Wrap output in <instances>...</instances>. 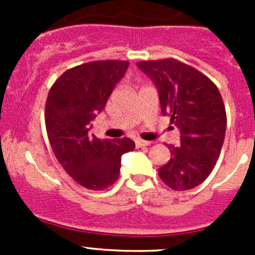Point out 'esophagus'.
I'll return each instance as SVG.
<instances>
[{
	"label": "esophagus",
	"instance_id": "obj_1",
	"mask_svg": "<svg viewBox=\"0 0 255 255\" xmlns=\"http://www.w3.org/2000/svg\"><path fill=\"white\" fill-rule=\"evenodd\" d=\"M135 145H137V148H144V146L150 145V143L143 139H135Z\"/></svg>",
	"mask_w": 255,
	"mask_h": 255
}]
</instances>
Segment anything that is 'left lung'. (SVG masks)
Instances as JSON below:
<instances>
[{
  "instance_id": "left-lung-1",
  "label": "left lung",
  "mask_w": 255,
  "mask_h": 255,
  "mask_svg": "<svg viewBox=\"0 0 255 255\" xmlns=\"http://www.w3.org/2000/svg\"><path fill=\"white\" fill-rule=\"evenodd\" d=\"M137 66L158 90L161 113L180 130V144H168L170 160L159 176L170 189L184 191L207 179L220 156L227 116L217 86L192 66L175 60L139 61Z\"/></svg>"
}]
</instances>
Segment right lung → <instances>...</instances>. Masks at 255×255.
<instances>
[{"label": "right lung", "instance_id": "add662e5", "mask_svg": "<svg viewBox=\"0 0 255 255\" xmlns=\"http://www.w3.org/2000/svg\"><path fill=\"white\" fill-rule=\"evenodd\" d=\"M129 63L102 60L66 70L51 86L45 102V127L51 149L78 184L105 190L120 176L121 158L134 150L129 138L100 140L91 121L105 109Z\"/></svg>", "mask_w": 255, "mask_h": 255}]
</instances>
